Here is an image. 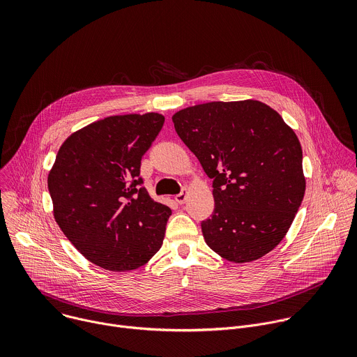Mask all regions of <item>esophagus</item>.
<instances>
[{
    "label": "esophagus",
    "instance_id": "esophagus-1",
    "mask_svg": "<svg viewBox=\"0 0 357 357\" xmlns=\"http://www.w3.org/2000/svg\"><path fill=\"white\" fill-rule=\"evenodd\" d=\"M186 197H188V190H186V189H182V192L175 196V200L179 203V205H182V203L186 202Z\"/></svg>",
    "mask_w": 357,
    "mask_h": 357
}]
</instances>
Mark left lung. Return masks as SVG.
Returning a JSON list of instances; mask_svg holds the SVG:
<instances>
[{
	"label": "left lung",
	"instance_id": "obj_1",
	"mask_svg": "<svg viewBox=\"0 0 357 357\" xmlns=\"http://www.w3.org/2000/svg\"><path fill=\"white\" fill-rule=\"evenodd\" d=\"M172 121L213 179L215 209L202 222L206 244L233 263L270 252L287 234L305 193L295 132L257 100L197 105Z\"/></svg>",
	"mask_w": 357,
	"mask_h": 357
}]
</instances>
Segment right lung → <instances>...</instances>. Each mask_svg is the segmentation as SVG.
I'll return each instance as SVG.
<instances>
[{"mask_svg":"<svg viewBox=\"0 0 357 357\" xmlns=\"http://www.w3.org/2000/svg\"><path fill=\"white\" fill-rule=\"evenodd\" d=\"M164 121L158 113L107 117L72 134L58 151L47 176L55 220L101 268L135 270L162 245L172 212L151 199L139 168Z\"/></svg>","mask_w":357,"mask_h":357,"instance_id":"right-lung-1","label":"right lung"}]
</instances>
